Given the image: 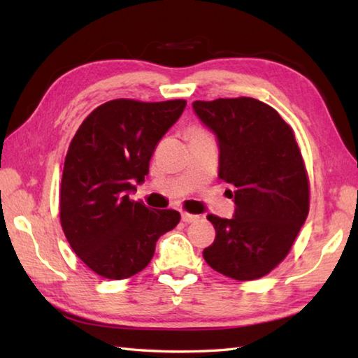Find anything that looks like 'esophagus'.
<instances>
[{
  "mask_svg": "<svg viewBox=\"0 0 358 358\" xmlns=\"http://www.w3.org/2000/svg\"><path fill=\"white\" fill-rule=\"evenodd\" d=\"M199 220V216L197 215H191V213H181V221L183 222H194V221H197Z\"/></svg>",
  "mask_w": 358,
  "mask_h": 358,
  "instance_id": "obj_1",
  "label": "esophagus"
}]
</instances>
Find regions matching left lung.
<instances>
[{
	"label": "left lung",
	"mask_w": 358,
	"mask_h": 358,
	"mask_svg": "<svg viewBox=\"0 0 358 358\" xmlns=\"http://www.w3.org/2000/svg\"><path fill=\"white\" fill-rule=\"evenodd\" d=\"M220 147V178L232 185L234 217L208 215L211 268L238 281L268 275L287 256L310 210V185L294 131L252 98L194 101Z\"/></svg>",
	"instance_id": "1"
}]
</instances>
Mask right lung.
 I'll return each instance as SVG.
<instances>
[{"label": "right lung", "mask_w": 358, "mask_h": 358, "mask_svg": "<svg viewBox=\"0 0 358 358\" xmlns=\"http://www.w3.org/2000/svg\"><path fill=\"white\" fill-rule=\"evenodd\" d=\"M186 101L113 99L88 115L64 159L59 220L82 262L108 280L142 271L156 241L180 222L175 210H150L129 194L148 175L151 155Z\"/></svg>", "instance_id": "add662e5"}]
</instances>
